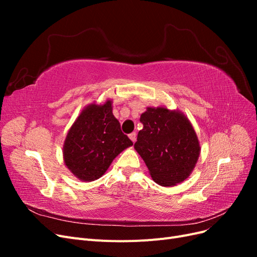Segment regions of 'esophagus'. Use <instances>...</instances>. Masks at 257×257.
I'll list each match as a JSON object with an SVG mask.
<instances>
[{"label":"esophagus","instance_id":"obj_1","mask_svg":"<svg viewBox=\"0 0 257 257\" xmlns=\"http://www.w3.org/2000/svg\"><path fill=\"white\" fill-rule=\"evenodd\" d=\"M128 137H130V139L133 143H135L136 142V137H137V134L135 133V132H133V133H131L130 135H128Z\"/></svg>","mask_w":257,"mask_h":257}]
</instances>
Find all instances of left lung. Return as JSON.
Instances as JSON below:
<instances>
[{
  "label": "left lung",
  "instance_id": "left-lung-1",
  "mask_svg": "<svg viewBox=\"0 0 257 257\" xmlns=\"http://www.w3.org/2000/svg\"><path fill=\"white\" fill-rule=\"evenodd\" d=\"M135 150L162 186L183 182L195 168L200 145L192 123L183 112L165 106L147 107L142 113Z\"/></svg>",
  "mask_w": 257,
  "mask_h": 257
}]
</instances>
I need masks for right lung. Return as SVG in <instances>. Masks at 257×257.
Listing matches in <instances>:
<instances>
[{
  "label": "right lung",
  "instance_id": "obj_1",
  "mask_svg": "<svg viewBox=\"0 0 257 257\" xmlns=\"http://www.w3.org/2000/svg\"><path fill=\"white\" fill-rule=\"evenodd\" d=\"M131 146L133 143L122 133L112 113V100L93 103L83 108L67 132L64 164L79 180L91 182L102 177L112 161Z\"/></svg>",
  "mask_w": 257,
  "mask_h": 257
}]
</instances>
